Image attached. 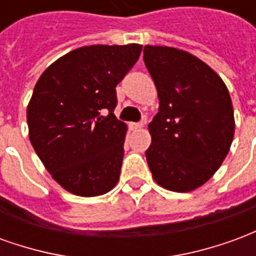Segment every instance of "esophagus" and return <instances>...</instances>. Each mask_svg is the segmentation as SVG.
I'll use <instances>...</instances> for the list:
<instances>
[{
    "label": "esophagus",
    "mask_w": 256,
    "mask_h": 256,
    "mask_svg": "<svg viewBox=\"0 0 256 256\" xmlns=\"http://www.w3.org/2000/svg\"><path fill=\"white\" fill-rule=\"evenodd\" d=\"M144 126V122H140V123H130V128H141Z\"/></svg>",
    "instance_id": "34e87169"
}]
</instances>
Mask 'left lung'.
Returning <instances> with one entry per match:
<instances>
[{"instance_id":"1","label":"left lung","mask_w":256,"mask_h":256,"mask_svg":"<svg viewBox=\"0 0 256 256\" xmlns=\"http://www.w3.org/2000/svg\"><path fill=\"white\" fill-rule=\"evenodd\" d=\"M144 63L159 97L145 152L152 177L162 188L192 192L214 176L230 150L229 90L212 68L181 49L146 45Z\"/></svg>"}]
</instances>
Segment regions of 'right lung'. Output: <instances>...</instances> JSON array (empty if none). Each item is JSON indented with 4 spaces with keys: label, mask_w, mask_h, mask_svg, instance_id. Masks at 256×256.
<instances>
[{
    "label": "right lung",
    "mask_w": 256,
    "mask_h": 256,
    "mask_svg": "<svg viewBox=\"0 0 256 256\" xmlns=\"http://www.w3.org/2000/svg\"><path fill=\"white\" fill-rule=\"evenodd\" d=\"M142 45H92L42 72L27 106L31 145L53 180L76 196L110 192L119 181L126 123L114 115L116 84Z\"/></svg>",
    "instance_id": "1"
}]
</instances>
